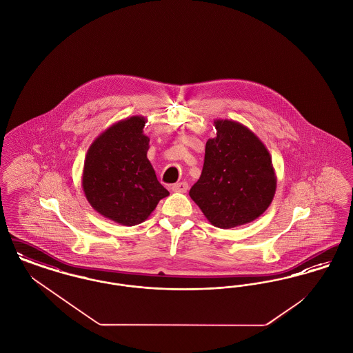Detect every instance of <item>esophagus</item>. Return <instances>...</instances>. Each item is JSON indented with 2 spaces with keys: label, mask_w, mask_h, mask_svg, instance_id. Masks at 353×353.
I'll return each instance as SVG.
<instances>
[{
  "label": "esophagus",
  "mask_w": 353,
  "mask_h": 353,
  "mask_svg": "<svg viewBox=\"0 0 353 353\" xmlns=\"http://www.w3.org/2000/svg\"><path fill=\"white\" fill-rule=\"evenodd\" d=\"M172 192L174 193H185L188 190V184L186 183H176L172 185Z\"/></svg>",
  "instance_id": "obj_1"
}]
</instances>
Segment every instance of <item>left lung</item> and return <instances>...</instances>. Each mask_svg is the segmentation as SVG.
<instances>
[{
    "label": "left lung",
    "instance_id": "1",
    "mask_svg": "<svg viewBox=\"0 0 353 353\" xmlns=\"http://www.w3.org/2000/svg\"><path fill=\"white\" fill-rule=\"evenodd\" d=\"M217 136L205 145L199 181L189 196L219 229L250 223L266 212L275 196L276 174L262 140L246 125L216 119Z\"/></svg>",
    "mask_w": 353,
    "mask_h": 353
}]
</instances>
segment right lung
<instances>
[{
  "label": "right lung",
  "mask_w": 353,
  "mask_h": 353,
  "mask_svg": "<svg viewBox=\"0 0 353 353\" xmlns=\"http://www.w3.org/2000/svg\"><path fill=\"white\" fill-rule=\"evenodd\" d=\"M145 123L141 115L114 123L92 141L84 159L82 188L87 201L103 217L124 226L144 222L169 196L147 157Z\"/></svg>",
  "instance_id": "obj_1"
}]
</instances>
